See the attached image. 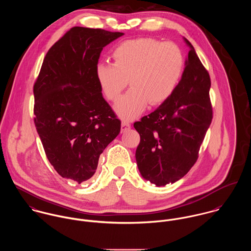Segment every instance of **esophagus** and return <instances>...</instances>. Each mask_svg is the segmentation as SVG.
<instances>
[{
  "label": "esophagus",
  "instance_id": "34e87169",
  "mask_svg": "<svg viewBox=\"0 0 251 251\" xmlns=\"http://www.w3.org/2000/svg\"><path fill=\"white\" fill-rule=\"evenodd\" d=\"M129 128H130V123L126 120H123L122 121V132H124Z\"/></svg>",
  "mask_w": 251,
  "mask_h": 251
}]
</instances>
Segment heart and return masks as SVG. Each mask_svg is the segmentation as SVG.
<instances>
[{"instance_id": "heart-1", "label": "heart", "mask_w": 251, "mask_h": 251, "mask_svg": "<svg viewBox=\"0 0 251 251\" xmlns=\"http://www.w3.org/2000/svg\"><path fill=\"white\" fill-rule=\"evenodd\" d=\"M114 63L96 68L99 84L109 100L116 101L129 84L132 87L116 103L117 113L133 119L148 102L159 105L175 92L181 78L184 58L179 46L151 37L125 40L113 51Z\"/></svg>"}]
</instances>
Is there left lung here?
Segmentation results:
<instances>
[{
  "mask_svg": "<svg viewBox=\"0 0 251 251\" xmlns=\"http://www.w3.org/2000/svg\"><path fill=\"white\" fill-rule=\"evenodd\" d=\"M185 68L173 95L134 127L140 134L135 152L144 179L158 186L181 179L198 159L213 120L211 78L191 43Z\"/></svg>",
  "mask_w": 251,
  "mask_h": 251,
  "instance_id": "obj_1",
  "label": "left lung"
}]
</instances>
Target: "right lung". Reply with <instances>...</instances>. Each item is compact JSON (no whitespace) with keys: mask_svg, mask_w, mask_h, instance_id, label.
Returning a JSON list of instances; mask_svg holds the SVG:
<instances>
[{"mask_svg":"<svg viewBox=\"0 0 251 251\" xmlns=\"http://www.w3.org/2000/svg\"><path fill=\"white\" fill-rule=\"evenodd\" d=\"M124 33L73 27L44 57L34 85V122L57 173L81 183L121 130L96 75L104 46Z\"/></svg>","mask_w":251,"mask_h":251,"instance_id":"right-lung-1","label":"right lung"}]
</instances>
